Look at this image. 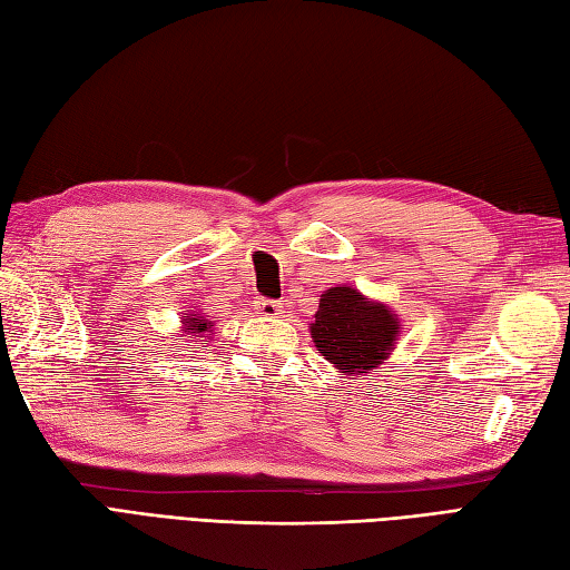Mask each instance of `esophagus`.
I'll use <instances>...</instances> for the list:
<instances>
[{
  "mask_svg": "<svg viewBox=\"0 0 570 570\" xmlns=\"http://www.w3.org/2000/svg\"><path fill=\"white\" fill-rule=\"evenodd\" d=\"M254 309L258 316H266V318H273L277 314H283V304L277 299H268V297H258L254 302Z\"/></svg>",
  "mask_w": 570,
  "mask_h": 570,
  "instance_id": "obj_1",
  "label": "esophagus"
}]
</instances>
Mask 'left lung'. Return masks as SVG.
I'll return each instance as SVG.
<instances>
[{
  "mask_svg": "<svg viewBox=\"0 0 570 570\" xmlns=\"http://www.w3.org/2000/svg\"><path fill=\"white\" fill-rule=\"evenodd\" d=\"M399 322L377 302L353 287H331L318 302L312 338L328 363L355 374L374 370L390 355Z\"/></svg>",
  "mask_w": 570,
  "mask_h": 570,
  "instance_id": "8db88e82",
  "label": "left lung"
}]
</instances>
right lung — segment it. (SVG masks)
Segmentation results:
<instances>
[{
  "label": "right lung",
  "mask_w": 570,
  "mask_h": 570,
  "mask_svg": "<svg viewBox=\"0 0 570 570\" xmlns=\"http://www.w3.org/2000/svg\"><path fill=\"white\" fill-rule=\"evenodd\" d=\"M186 324H188V333H200V338H203V333H207V331H210V326H213L210 322H207V318L196 316V314H193V318H188ZM207 336H210V333H207Z\"/></svg>",
  "instance_id": "obj_1"
}]
</instances>
